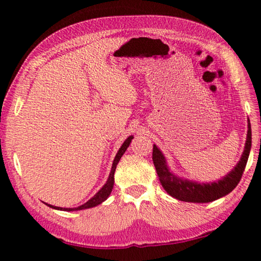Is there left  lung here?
<instances>
[{"label":"left lung","mask_w":261,"mask_h":261,"mask_svg":"<svg viewBox=\"0 0 261 261\" xmlns=\"http://www.w3.org/2000/svg\"><path fill=\"white\" fill-rule=\"evenodd\" d=\"M251 143H252L251 124L250 121L247 120L246 141L240 161L232 168L231 171H229L226 176H223L222 178L216 180V182L200 183L197 182V180L183 178L175 175L170 170V168L168 167L165 155H163V153L156 145H153V163L162 188L171 197L187 202H199V204H201V202H211L227 196L240 183L242 175L244 173L247 159H249Z\"/></svg>","instance_id":"8db88e82"}]
</instances>
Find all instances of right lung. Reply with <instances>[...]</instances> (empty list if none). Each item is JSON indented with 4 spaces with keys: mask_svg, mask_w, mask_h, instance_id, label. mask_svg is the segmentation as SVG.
Listing matches in <instances>:
<instances>
[{
    "mask_svg": "<svg viewBox=\"0 0 261 261\" xmlns=\"http://www.w3.org/2000/svg\"><path fill=\"white\" fill-rule=\"evenodd\" d=\"M134 139V136H129L127 138L125 139L124 143L122 144L121 148L118 149V152L116 154V156H115L114 161H113V166H112V170H110V174L108 176V179L107 182L105 183V185L102 188H101L98 192H96L93 197L91 198L90 200L86 201L85 204H83L78 207H73V208H67V207H57V206H53L49 204H46L47 206H49L50 208H54L57 211H65V212H74V211H82V210H87V208H92V207H95L100 204H102V202L107 199V198L110 196V193H112V190L114 188V174H115V170H116V166L118 161L121 160V158L123 154L125 153V151L129 147V145L131 143V140Z\"/></svg>",
    "mask_w": 261,
    "mask_h": 261,
    "instance_id": "1",
    "label": "right lung"
}]
</instances>
